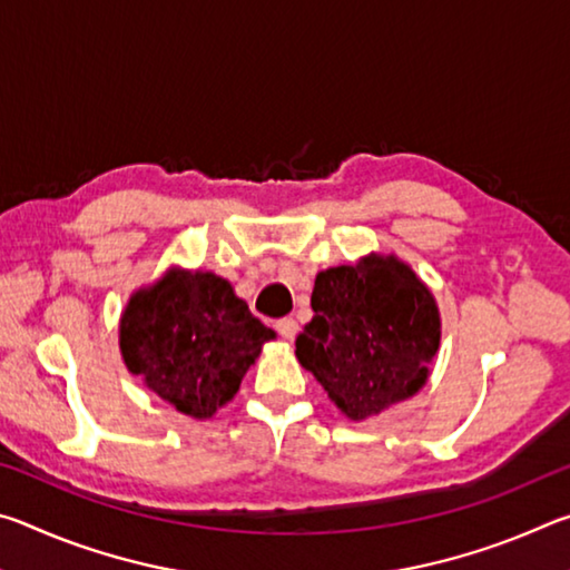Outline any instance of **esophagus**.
Segmentation results:
<instances>
[{
  "instance_id": "esophagus-1",
  "label": "esophagus",
  "mask_w": 570,
  "mask_h": 570,
  "mask_svg": "<svg viewBox=\"0 0 570 570\" xmlns=\"http://www.w3.org/2000/svg\"><path fill=\"white\" fill-rule=\"evenodd\" d=\"M296 330H298V324L292 320V316H284V320H278L276 322V332L284 336L286 342H292L294 336H296Z\"/></svg>"
}]
</instances>
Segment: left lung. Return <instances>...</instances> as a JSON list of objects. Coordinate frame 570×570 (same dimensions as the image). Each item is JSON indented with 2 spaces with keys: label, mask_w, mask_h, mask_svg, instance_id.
<instances>
[{
  "label": "left lung",
  "mask_w": 570,
  "mask_h": 570,
  "mask_svg": "<svg viewBox=\"0 0 570 570\" xmlns=\"http://www.w3.org/2000/svg\"><path fill=\"white\" fill-rule=\"evenodd\" d=\"M314 320L296 360L346 417L362 422L410 400L440 350L435 296L397 256L370 254L316 274Z\"/></svg>",
  "instance_id": "8db88e82"
}]
</instances>
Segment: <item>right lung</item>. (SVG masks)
<instances>
[{
  "label": "right lung",
  "instance_id": "right-lung-1",
  "mask_svg": "<svg viewBox=\"0 0 570 570\" xmlns=\"http://www.w3.org/2000/svg\"><path fill=\"white\" fill-rule=\"evenodd\" d=\"M274 336L234 286L210 272L170 268L138 288L120 316L125 366L163 402L196 420L214 417L234 400Z\"/></svg>",
  "mask_w": 570,
  "mask_h": 570
}]
</instances>
